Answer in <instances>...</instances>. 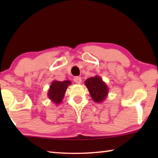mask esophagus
<instances>
[{"label":"esophagus","instance_id":"obj_1","mask_svg":"<svg viewBox=\"0 0 158 158\" xmlns=\"http://www.w3.org/2000/svg\"><path fill=\"white\" fill-rule=\"evenodd\" d=\"M74 81L76 83H77V84H81V81H82V79H81V77L77 76V77H74Z\"/></svg>","mask_w":158,"mask_h":158}]
</instances>
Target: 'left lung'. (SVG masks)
Returning a JSON list of instances; mask_svg holds the SVG:
<instances>
[{"label":"left lung","mask_w":158,"mask_h":158,"mask_svg":"<svg viewBox=\"0 0 158 158\" xmlns=\"http://www.w3.org/2000/svg\"><path fill=\"white\" fill-rule=\"evenodd\" d=\"M85 85L92 99L96 103L103 102L109 94V88L106 84L98 75L88 78L85 82Z\"/></svg>","instance_id":"left-lung-1"}]
</instances>
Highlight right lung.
I'll return each mask as SVG.
<instances>
[{"label": "right lung", "instance_id": "add662e5", "mask_svg": "<svg viewBox=\"0 0 158 158\" xmlns=\"http://www.w3.org/2000/svg\"><path fill=\"white\" fill-rule=\"evenodd\" d=\"M71 84L70 81H54L52 83L48 90V97L54 103L60 104L62 102L67 88Z\"/></svg>", "mask_w": 158, "mask_h": 158}]
</instances>
